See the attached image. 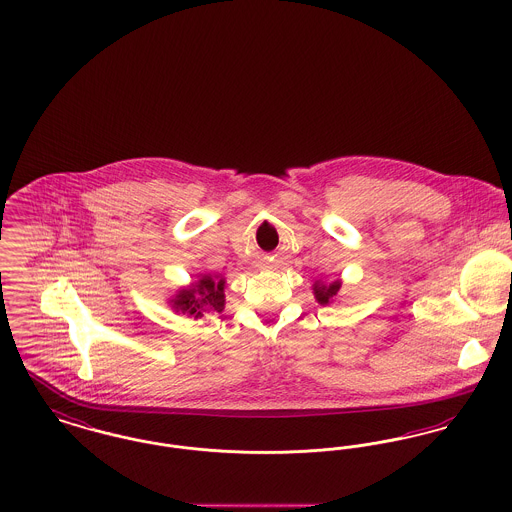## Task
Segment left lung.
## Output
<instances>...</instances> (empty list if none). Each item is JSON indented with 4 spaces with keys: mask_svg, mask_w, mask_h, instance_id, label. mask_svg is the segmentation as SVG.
I'll return each instance as SVG.
<instances>
[{
    "mask_svg": "<svg viewBox=\"0 0 512 512\" xmlns=\"http://www.w3.org/2000/svg\"><path fill=\"white\" fill-rule=\"evenodd\" d=\"M341 287H343V281H341V279H335V281H331V283H323V281L318 279V281L312 285V291H314L316 300H318L322 306H325V304H331V302L339 296Z\"/></svg>",
    "mask_w": 512,
    "mask_h": 512,
    "instance_id": "8db88e82",
    "label": "left lung"
}]
</instances>
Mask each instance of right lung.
<instances>
[{
  "label": "right lung",
  "instance_id": "add662e5",
  "mask_svg": "<svg viewBox=\"0 0 512 512\" xmlns=\"http://www.w3.org/2000/svg\"><path fill=\"white\" fill-rule=\"evenodd\" d=\"M169 306L177 314H187L194 320L208 312H223L225 277L221 273H200L196 281L181 287L169 298Z\"/></svg>",
  "mask_w": 512,
  "mask_h": 512
}]
</instances>
